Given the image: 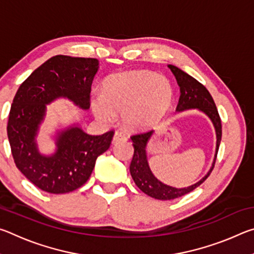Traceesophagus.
<instances>
[{"mask_svg":"<svg viewBox=\"0 0 254 254\" xmlns=\"http://www.w3.org/2000/svg\"><path fill=\"white\" fill-rule=\"evenodd\" d=\"M124 141H127V136L123 134V133L117 131L114 133V136H113V143H118V142H124Z\"/></svg>","mask_w":254,"mask_h":254,"instance_id":"obj_1","label":"esophagus"}]
</instances>
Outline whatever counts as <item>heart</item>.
Here are the masks:
<instances>
[{
	"mask_svg": "<svg viewBox=\"0 0 254 254\" xmlns=\"http://www.w3.org/2000/svg\"><path fill=\"white\" fill-rule=\"evenodd\" d=\"M173 98L174 89L167 77L135 69L107 79L103 85V96H94L91 107L102 122H113L117 113H122L128 128L145 130L165 117Z\"/></svg>",
	"mask_w": 254,
	"mask_h": 254,
	"instance_id": "b5f03b06",
	"label": "heart"
}]
</instances>
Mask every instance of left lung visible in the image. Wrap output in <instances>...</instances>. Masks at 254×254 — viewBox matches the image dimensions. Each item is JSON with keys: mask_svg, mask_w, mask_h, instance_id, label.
Returning <instances> with one entry per match:
<instances>
[{"mask_svg": "<svg viewBox=\"0 0 254 254\" xmlns=\"http://www.w3.org/2000/svg\"><path fill=\"white\" fill-rule=\"evenodd\" d=\"M168 68L173 72L177 84L179 86L180 96L176 112H184L187 110H197L201 112L207 117L213 127L215 128V134H216V148H215L214 159L210 166L209 170L207 171L203 178L198 182L190 185L188 187H173L169 186L161 180H159L156 176L153 175L152 170L150 169L149 161H148V143L151 140L154 131H149L145 133H140L131 136L133 141V148H134V154H133L131 165H130V173L133 180L137 187L142 190L144 194L152 197L159 200H171L178 197L188 194L194 190L199 185L203 184L206 178L208 177L214 168L215 160H216L218 147H220L221 139H222V124L221 119L218 115V112L215 105L214 100L209 92L206 89L204 85H201L199 81H197L194 77L188 75L187 72L176 67L174 65H168Z\"/></svg>", "mask_w": 254, "mask_h": 254, "instance_id": "obj_1", "label": "left lung"}]
</instances>
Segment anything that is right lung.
<instances>
[{"label": "right lung", "mask_w": 254, "mask_h": 254, "mask_svg": "<svg viewBox=\"0 0 254 254\" xmlns=\"http://www.w3.org/2000/svg\"><path fill=\"white\" fill-rule=\"evenodd\" d=\"M100 63L94 58L58 55L38 67L16 92L7 122V137L16 168L50 194L79 188L91 177L98 156L110 148L113 131L91 135L78 122L56 128L55 151L42 153L37 136L47 105L66 98L87 111L93 79Z\"/></svg>", "instance_id": "right-lung-1"}]
</instances>
